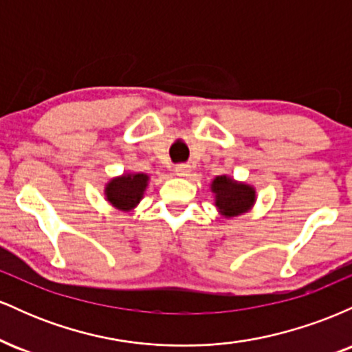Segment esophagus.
<instances>
[{
    "label": "esophagus",
    "mask_w": 352,
    "mask_h": 352,
    "mask_svg": "<svg viewBox=\"0 0 352 352\" xmlns=\"http://www.w3.org/2000/svg\"><path fill=\"white\" fill-rule=\"evenodd\" d=\"M175 173L179 177H187L188 173H190V165H187V164H180V165H177L175 167Z\"/></svg>",
    "instance_id": "esophagus-1"
}]
</instances>
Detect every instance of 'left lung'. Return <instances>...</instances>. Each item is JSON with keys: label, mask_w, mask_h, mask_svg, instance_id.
<instances>
[{"label": "left lung", "mask_w": 352, "mask_h": 352, "mask_svg": "<svg viewBox=\"0 0 352 352\" xmlns=\"http://www.w3.org/2000/svg\"><path fill=\"white\" fill-rule=\"evenodd\" d=\"M210 190L215 195V207L221 217L233 218L250 212L256 201L253 185L238 182L228 175H218L212 180Z\"/></svg>", "instance_id": "1"}]
</instances>
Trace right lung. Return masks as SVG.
I'll list each match as a JSON object with an SVG mask.
<instances>
[{
    "label": "right lung",
    "mask_w": 352,
    "mask_h": 352,
    "mask_svg": "<svg viewBox=\"0 0 352 352\" xmlns=\"http://www.w3.org/2000/svg\"><path fill=\"white\" fill-rule=\"evenodd\" d=\"M148 180L151 177L147 173H122L120 177H114L107 182L104 195L112 207L120 212H129V210L135 208L144 199Z\"/></svg>",
    "instance_id": "add662e5"
}]
</instances>
